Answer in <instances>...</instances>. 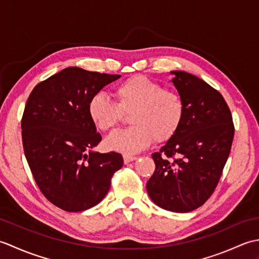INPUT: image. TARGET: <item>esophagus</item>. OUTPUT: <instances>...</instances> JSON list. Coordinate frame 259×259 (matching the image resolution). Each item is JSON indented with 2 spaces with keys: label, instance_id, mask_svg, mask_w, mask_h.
I'll use <instances>...</instances> for the list:
<instances>
[{
  "label": "esophagus",
  "instance_id": "obj_1",
  "mask_svg": "<svg viewBox=\"0 0 259 259\" xmlns=\"http://www.w3.org/2000/svg\"><path fill=\"white\" fill-rule=\"evenodd\" d=\"M136 159H137V157H135V156H129V155H124V156H123V161H124V163H129V162H131V161L136 160Z\"/></svg>",
  "mask_w": 259,
  "mask_h": 259
}]
</instances>
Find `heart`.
Wrapping results in <instances>:
<instances>
[{
	"label": "heart",
	"instance_id": "1",
	"mask_svg": "<svg viewBox=\"0 0 259 259\" xmlns=\"http://www.w3.org/2000/svg\"><path fill=\"white\" fill-rule=\"evenodd\" d=\"M117 103L103 93H97L88 103L92 122L102 133H109L130 113L129 128L118 131L106 139L110 150L131 155L149 146L152 140L171 139L180 128L185 106L177 92L163 88L145 75H135L113 89Z\"/></svg>",
	"mask_w": 259,
	"mask_h": 259
}]
</instances>
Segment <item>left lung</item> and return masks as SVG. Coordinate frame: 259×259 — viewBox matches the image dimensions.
I'll use <instances>...</instances> for the list:
<instances>
[{
	"label": "left lung",
	"instance_id": "left-lung-1",
	"mask_svg": "<svg viewBox=\"0 0 259 259\" xmlns=\"http://www.w3.org/2000/svg\"><path fill=\"white\" fill-rule=\"evenodd\" d=\"M184 101L180 128L158 152L148 195L166 210L188 212L202 206L218 185L234 139V122L224 97L207 82L171 71Z\"/></svg>",
	"mask_w": 259,
	"mask_h": 259
}]
</instances>
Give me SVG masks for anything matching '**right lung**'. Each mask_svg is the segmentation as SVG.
<instances>
[{"mask_svg":"<svg viewBox=\"0 0 259 259\" xmlns=\"http://www.w3.org/2000/svg\"><path fill=\"white\" fill-rule=\"evenodd\" d=\"M120 76L71 67L36 84L27 99L21 122L25 158L42 194L65 211L100 202L122 167L120 153L91 151L102 138L88 113L90 99Z\"/></svg>","mask_w":259,"mask_h":259,"instance_id":"right-lung-1","label":"right lung"}]
</instances>
